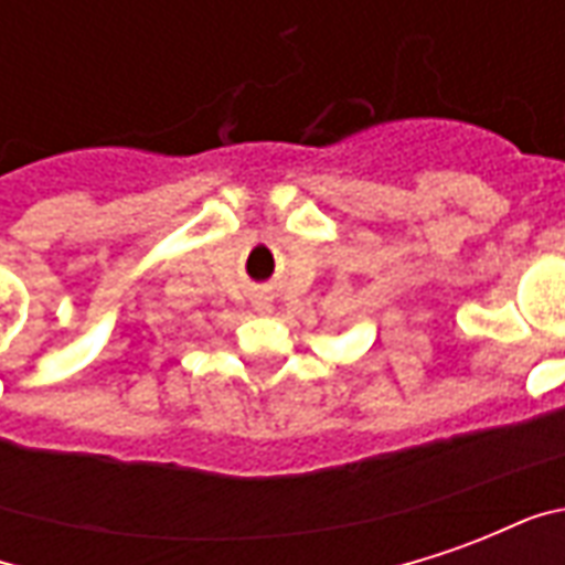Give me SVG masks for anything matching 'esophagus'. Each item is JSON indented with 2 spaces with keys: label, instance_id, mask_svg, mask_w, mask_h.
Returning a JSON list of instances; mask_svg holds the SVG:
<instances>
[{
  "label": "esophagus",
  "instance_id": "obj_1",
  "mask_svg": "<svg viewBox=\"0 0 565 565\" xmlns=\"http://www.w3.org/2000/svg\"><path fill=\"white\" fill-rule=\"evenodd\" d=\"M254 308H257V315H269V311H271L269 302H257V306H254Z\"/></svg>",
  "mask_w": 565,
  "mask_h": 565
}]
</instances>
